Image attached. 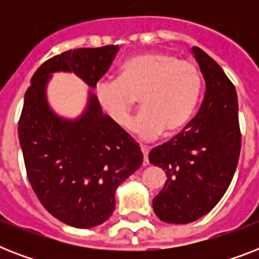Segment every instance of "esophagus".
Masks as SVG:
<instances>
[{"label":"esophagus","mask_w":259,"mask_h":259,"mask_svg":"<svg viewBox=\"0 0 259 259\" xmlns=\"http://www.w3.org/2000/svg\"><path fill=\"white\" fill-rule=\"evenodd\" d=\"M142 154H144V165H148L149 162V158H148V154H149V148L148 146H141Z\"/></svg>","instance_id":"obj_1"}]
</instances>
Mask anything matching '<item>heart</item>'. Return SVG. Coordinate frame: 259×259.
Returning <instances> with one entry per match:
<instances>
[{"mask_svg": "<svg viewBox=\"0 0 259 259\" xmlns=\"http://www.w3.org/2000/svg\"><path fill=\"white\" fill-rule=\"evenodd\" d=\"M200 71L193 62L165 52H145L126 59L117 79L99 82L98 102L121 127H129L137 98L144 107L133 130L141 137L175 134L191 121L201 94Z\"/></svg>", "mask_w": 259, "mask_h": 259, "instance_id": "heart-1", "label": "heart"}]
</instances>
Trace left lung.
<instances>
[{"label":"left lung","mask_w":259,"mask_h":259,"mask_svg":"<svg viewBox=\"0 0 259 259\" xmlns=\"http://www.w3.org/2000/svg\"><path fill=\"white\" fill-rule=\"evenodd\" d=\"M192 52L205 80L197 114L180 133L150 150L149 161L165 170L153 199L162 222L185 225L208 213L229 188L241 153L238 97L222 67L199 47Z\"/></svg>","instance_id":"1"}]
</instances>
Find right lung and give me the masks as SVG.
Returning a JSON list of instances; mask_svg holds the SVG:
<instances>
[{"mask_svg":"<svg viewBox=\"0 0 259 259\" xmlns=\"http://www.w3.org/2000/svg\"><path fill=\"white\" fill-rule=\"evenodd\" d=\"M119 47L70 50L48 59L30 79L18 121L26 176L48 212L63 223L90 229L115 209V189L141 166L140 145L103 114L95 94L84 113L71 121L47 102L52 72L68 71L95 89Z\"/></svg>","mask_w":259,"mask_h":259,"instance_id":"right-lung-1","label":"right lung"}]
</instances>
